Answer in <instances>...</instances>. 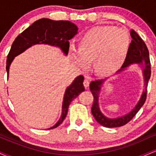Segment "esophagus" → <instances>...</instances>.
Wrapping results in <instances>:
<instances>
[{
    "instance_id": "obj_1",
    "label": "esophagus",
    "mask_w": 156,
    "mask_h": 156,
    "mask_svg": "<svg viewBox=\"0 0 156 156\" xmlns=\"http://www.w3.org/2000/svg\"><path fill=\"white\" fill-rule=\"evenodd\" d=\"M83 83L84 87H85V88H87V87H88L89 85V80L87 78H85V79H84V80H83Z\"/></svg>"
}]
</instances>
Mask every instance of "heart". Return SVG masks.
Segmentation results:
<instances>
[{
  "mask_svg": "<svg viewBox=\"0 0 156 156\" xmlns=\"http://www.w3.org/2000/svg\"><path fill=\"white\" fill-rule=\"evenodd\" d=\"M130 36L122 28L115 26H97L88 31L80 40V48L72 47L70 55L82 69L89 67L95 59L99 72L110 73L119 68L126 58Z\"/></svg>",
  "mask_w": 156,
  "mask_h": 156,
  "instance_id": "obj_1",
  "label": "heart"
}]
</instances>
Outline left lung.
Listing matches in <instances>:
<instances>
[{
    "label": "left lung",
    "instance_id": "left-lung-1",
    "mask_svg": "<svg viewBox=\"0 0 156 156\" xmlns=\"http://www.w3.org/2000/svg\"><path fill=\"white\" fill-rule=\"evenodd\" d=\"M130 35L132 37L131 43L130 44L129 48H128V53H127L126 58L122 66V69L119 71L124 69V68L134 63L141 64L144 62L145 67L143 69L144 76V81H145L146 88L147 86V82L149 80L150 76H151V67H150V61L149 57V51H148L147 47L146 44L143 41V39L138 35V34L133 30L130 31ZM105 80L98 79L94 81H92L89 85V89L92 92L94 101L92 106V115L95 118V119L98 123H100L103 126L106 128H117L126 125L133 119L134 116L137 114L141 107L144 105V102L147 98V90L143 92L141 100L139 103L135 107L132 112L127 115L123 116L117 119H108L105 117L104 115L100 111L99 106H98V96H99V92L101 90V84L103 83Z\"/></svg>",
    "mask_w": 156,
    "mask_h": 156
}]
</instances>
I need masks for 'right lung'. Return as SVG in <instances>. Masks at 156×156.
I'll use <instances>...</instances> for the list:
<instances>
[{
    "instance_id": "obj_1",
    "label": "right lung",
    "mask_w": 156,
    "mask_h": 156,
    "mask_svg": "<svg viewBox=\"0 0 156 156\" xmlns=\"http://www.w3.org/2000/svg\"><path fill=\"white\" fill-rule=\"evenodd\" d=\"M78 28L76 25L67 20L55 21L42 18L35 21L31 26L17 36L12 43L6 59L7 78L9 76L10 64L14 58L28 48L31 47L32 44L44 43L58 46L67 55L69 48V40L76 34ZM83 76L77 77L73 83L67 89L64 97L61 118L54 126L49 129L57 128L62 124L67 116L68 108L71 102L80 92L85 90L83 85Z\"/></svg>"
}]
</instances>
